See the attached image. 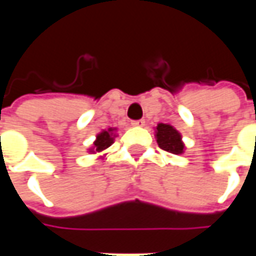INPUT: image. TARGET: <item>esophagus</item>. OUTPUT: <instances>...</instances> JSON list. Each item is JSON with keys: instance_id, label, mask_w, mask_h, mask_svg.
<instances>
[{"instance_id": "1", "label": "esophagus", "mask_w": 256, "mask_h": 256, "mask_svg": "<svg viewBox=\"0 0 256 256\" xmlns=\"http://www.w3.org/2000/svg\"><path fill=\"white\" fill-rule=\"evenodd\" d=\"M132 124H133V126H136V128H142V126L145 124V120L144 119H140V120H133V122H132Z\"/></svg>"}]
</instances>
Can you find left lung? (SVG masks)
<instances>
[{
	"mask_svg": "<svg viewBox=\"0 0 256 256\" xmlns=\"http://www.w3.org/2000/svg\"><path fill=\"white\" fill-rule=\"evenodd\" d=\"M155 133L156 141H158V144L162 150L174 154V155L184 154L185 145L182 142V137L172 126L166 124V123H159L156 126Z\"/></svg>",
	"mask_w": 256,
	"mask_h": 256,
	"instance_id": "obj_1",
	"label": "left lung"
}]
</instances>
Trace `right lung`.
<instances>
[{"instance_id":"obj_1","label":"right lung","mask_w":256,"mask_h":256,"mask_svg":"<svg viewBox=\"0 0 256 256\" xmlns=\"http://www.w3.org/2000/svg\"><path fill=\"white\" fill-rule=\"evenodd\" d=\"M115 130L116 128H108V130H102L101 133L97 134L96 137V141L93 142V148H90V152L92 154H96V152H102L106 150L108 146H111V144L114 142V138H115Z\"/></svg>"}]
</instances>
